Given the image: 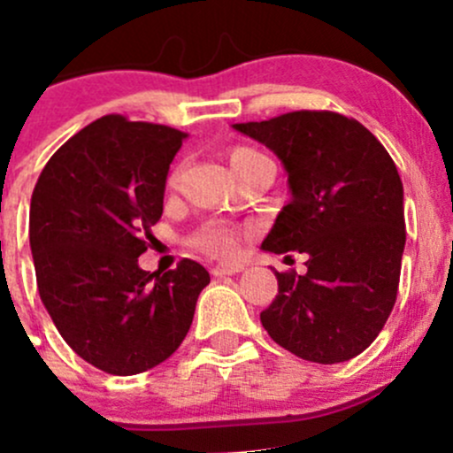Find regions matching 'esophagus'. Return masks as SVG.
Here are the masks:
<instances>
[{"mask_svg":"<svg viewBox=\"0 0 453 453\" xmlns=\"http://www.w3.org/2000/svg\"><path fill=\"white\" fill-rule=\"evenodd\" d=\"M245 267L241 263H219V265H212V274L214 276H232L243 272Z\"/></svg>","mask_w":453,"mask_h":453,"instance_id":"34e87169","label":"esophagus"}]
</instances>
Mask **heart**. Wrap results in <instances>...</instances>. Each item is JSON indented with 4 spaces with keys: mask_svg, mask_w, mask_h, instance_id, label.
Instances as JSON below:
<instances>
[{
    "mask_svg": "<svg viewBox=\"0 0 453 453\" xmlns=\"http://www.w3.org/2000/svg\"><path fill=\"white\" fill-rule=\"evenodd\" d=\"M258 159H263L261 152L248 146H236L232 148L230 152V164L232 168H234V173ZM177 177L179 170H174V173L170 174V186H174ZM190 245L195 250H201V252L212 254V257L232 258L239 254V227L230 221H210L205 223V226H201L199 230L190 236Z\"/></svg>",
    "mask_w": 453,
    "mask_h": 453,
    "instance_id": "b5f03b06",
    "label": "heart"
}]
</instances>
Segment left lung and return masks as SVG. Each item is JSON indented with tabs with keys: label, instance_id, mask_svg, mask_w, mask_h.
Returning a JSON list of instances; mask_svg holds the SVG:
<instances>
[{
	"label": "left lung",
	"instance_id": "1",
	"mask_svg": "<svg viewBox=\"0 0 453 453\" xmlns=\"http://www.w3.org/2000/svg\"><path fill=\"white\" fill-rule=\"evenodd\" d=\"M288 170L292 201L261 248L305 252V274L274 272L279 294L261 323L311 363H343L374 343L394 310L405 248L403 181L383 143L357 119L296 110L234 124Z\"/></svg>",
	"mask_w": 453,
	"mask_h": 453
}]
</instances>
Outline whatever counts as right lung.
I'll return each mask as SVG.
<instances>
[{
  "mask_svg": "<svg viewBox=\"0 0 453 453\" xmlns=\"http://www.w3.org/2000/svg\"><path fill=\"white\" fill-rule=\"evenodd\" d=\"M186 137L170 126L105 115L50 157L33 190L39 296L65 343L105 374L133 376L173 357L210 283L192 258L164 274L137 263Z\"/></svg>",
  "mask_w": 453,
  "mask_h": 453,
  "instance_id": "add662e5",
  "label": "right lung"
}]
</instances>
